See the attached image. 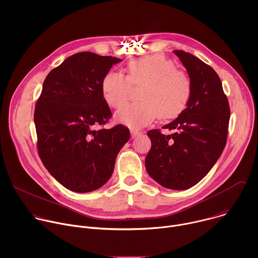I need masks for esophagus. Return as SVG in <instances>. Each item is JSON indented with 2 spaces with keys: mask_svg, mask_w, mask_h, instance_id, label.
Instances as JSON below:
<instances>
[{
  "mask_svg": "<svg viewBox=\"0 0 258 258\" xmlns=\"http://www.w3.org/2000/svg\"><path fill=\"white\" fill-rule=\"evenodd\" d=\"M131 134L133 137H137V136L141 135V132L138 130H135V128H131Z\"/></svg>",
  "mask_w": 258,
  "mask_h": 258,
  "instance_id": "34e87169",
  "label": "esophagus"
}]
</instances>
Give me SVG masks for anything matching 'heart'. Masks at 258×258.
Segmentation results:
<instances>
[{"mask_svg": "<svg viewBox=\"0 0 258 258\" xmlns=\"http://www.w3.org/2000/svg\"><path fill=\"white\" fill-rule=\"evenodd\" d=\"M127 76L109 71L101 84L107 104L120 108L128 99L132 86L143 88L140 102L124 105L116 113V119L133 128L153 121L177 117L185 110L192 96V81L186 71L175 67L165 57L155 54L128 62Z\"/></svg>", "mask_w": 258, "mask_h": 258, "instance_id": "obj_1", "label": "heart"}]
</instances>
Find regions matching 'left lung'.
I'll list each match as a JSON object with an SVG mask.
<instances>
[{
  "instance_id": "1",
  "label": "left lung",
  "mask_w": 258,
  "mask_h": 258,
  "mask_svg": "<svg viewBox=\"0 0 258 258\" xmlns=\"http://www.w3.org/2000/svg\"><path fill=\"white\" fill-rule=\"evenodd\" d=\"M192 81V96L176 119L147 135L151 149L145 159L149 175L164 188L186 190L195 186L212 168L227 144L230 105L214 69L194 55L173 51Z\"/></svg>"
}]
</instances>
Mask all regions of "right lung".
I'll list each match as a JSON object with an SVG mask.
<instances>
[{
  "label": "right lung",
  "mask_w": 258,
  "mask_h": 258,
  "mask_svg": "<svg viewBox=\"0 0 258 258\" xmlns=\"http://www.w3.org/2000/svg\"><path fill=\"white\" fill-rule=\"evenodd\" d=\"M120 61L91 52L72 55L49 72L36 101L39 156L70 191L88 193L101 188L130 140V130L122 124L103 127L112 113L103 97L102 80ZM98 126L101 127L97 130Z\"/></svg>",
  "instance_id": "obj_1"
}]
</instances>
